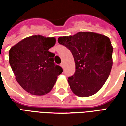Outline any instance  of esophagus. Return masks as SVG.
<instances>
[{"mask_svg": "<svg viewBox=\"0 0 126 126\" xmlns=\"http://www.w3.org/2000/svg\"><path fill=\"white\" fill-rule=\"evenodd\" d=\"M61 67H62V68H63V67H64V64H63V63H61Z\"/></svg>", "mask_w": 126, "mask_h": 126, "instance_id": "esophagus-1", "label": "esophagus"}]
</instances>
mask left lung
I'll use <instances>...</instances> for the list:
<instances>
[{
    "label": "left lung",
    "mask_w": 126,
    "mask_h": 126,
    "mask_svg": "<svg viewBox=\"0 0 126 126\" xmlns=\"http://www.w3.org/2000/svg\"><path fill=\"white\" fill-rule=\"evenodd\" d=\"M59 43L73 55L76 64L74 76L68 78L71 90L79 97H88L98 92L111 73L113 50L107 36L92 32H80L62 36Z\"/></svg>",
    "instance_id": "1"
}]
</instances>
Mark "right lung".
Returning <instances> with one entry per match:
<instances>
[{"label": "right lung", "instance_id": "add662e5", "mask_svg": "<svg viewBox=\"0 0 126 126\" xmlns=\"http://www.w3.org/2000/svg\"><path fill=\"white\" fill-rule=\"evenodd\" d=\"M55 43V37L34 35L23 39L9 51L15 79L31 94L42 96L50 93L63 71L54 63L55 54L48 51Z\"/></svg>", "mask_w": 126, "mask_h": 126}]
</instances>
